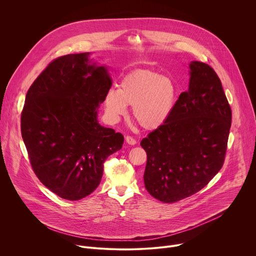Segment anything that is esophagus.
I'll use <instances>...</instances> for the list:
<instances>
[{
    "label": "esophagus",
    "mask_w": 256,
    "mask_h": 256,
    "mask_svg": "<svg viewBox=\"0 0 256 256\" xmlns=\"http://www.w3.org/2000/svg\"><path fill=\"white\" fill-rule=\"evenodd\" d=\"M126 142L130 144H136V140L134 136H126Z\"/></svg>",
    "instance_id": "1"
}]
</instances>
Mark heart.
I'll return each instance as SVG.
<instances>
[{
    "label": "heart",
    "mask_w": 256,
    "mask_h": 256,
    "mask_svg": "<svg viewBox=\"0 0 256 256\" xmlns=\"http://www.w3.org/2000/svg\"><path fill=\"white\" fill-rule=\"evenodd\" d=\"M177 85L169 77L151 70H136L122 78L120 89L105 95L106 112L114 120L132 105V118L144 130H155L171 116L177 100Z\"/></svg>",
    "instance_id": "heart-1"
}]
</instances>
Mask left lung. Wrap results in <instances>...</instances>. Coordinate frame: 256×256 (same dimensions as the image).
Instances as JSON below:
<instances>
[{
	"label": "left lung",
	"instance_id": "left-lung-1",
	"mask_svg": "<svg viewBox=\"0 0 256 256\" xmlns=\"http://www.w3.org/2000/svg\"><path fill=\"white\" fill-rule=\"evenodd\" d=\"M190 87L168 120L140 142L147 153L144 188L172 204L202 190L221 170L227 152L232 110L212 66L192 62Z\"/></svg>",
	"mask_w": 256,
	"mask_h": 256
}]
</instances>
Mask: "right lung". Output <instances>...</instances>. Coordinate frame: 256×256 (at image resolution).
Masks as SVG:
<instances>
[{
	"label": "right lung",
	"instance_id": "right-lung-1",
	"mask_svg": "<svg viewBox=\"0 0 256 256\" xmlns=\"http://www.w3.org/2000/svg\"><path fill=\"white\" fill-rule=\"evenodd\" d=\"M87 54L54 60L27 91L21 134L31 167L62 198L79 200L99 186L104 162L124 136L97 122V108L112 83Z\"/></svg>",
	"mask_w": 256,
	"mask_h": 256
}]
</instances>
